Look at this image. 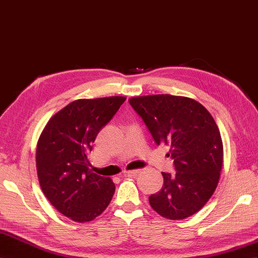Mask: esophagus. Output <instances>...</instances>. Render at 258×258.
<instances>
[{
    "instance_id": "obj_1",
    "label": "esophagus",
    "mask_w": 258,
    "mask_h": 258,
    "mask_svg": "<svg viewBox=\"0 0 258 258\" xmlns=\"http://www.w3.org/2000/svg\"><path fill=\"white\" fill-rule=\"evenodd\" d=\"M139 172H140V169H136V170H128V171H126V176L135 177V176H137V175H138Z\"/></svg>"
}]
</instances>
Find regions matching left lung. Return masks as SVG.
<instances>
[{
	"label": "left lung",
	"mask_w": 258,
	"mask_h": 258,
	"mask_svg": "<svg viewBox=\"0 0 258 258\" xmlns=\"http://www.w3.org/2000/svg\"><path fill=\"white\" fill-rule=\"evenodd\" d=\"M157 145L168 144L175 173L162 172L164 185L149 198L153 210L178 220L194 215L211 199L222 167L219 129L208 110L190 97L169 94L129 100Z\"/></svg>",
	"instance_id": "1"
}]
</instances>
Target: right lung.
Returning a JSON list of instances; mask_svg holds the SVG:
<instances>
[{
  "label": "right lung",
  "mask_w": 258,
  "mask_h": 258,
  "mask_svg": "<svg viewBox=\"0 0 258 258\" xmlns=\"http://www.w3.org/2000/svg\"><path fill=\"white\" fill-rule=\"evenodd\" d=\"M124 101L123 96L74 101L48 120L40 136V186L50 203L74 221L93 220L112 201L114 182L92 172L88 154Z\"/></svg>",
  "instance_id": "add662e5"
}]
</instances>
